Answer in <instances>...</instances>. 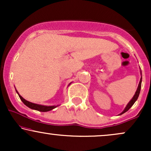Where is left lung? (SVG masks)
<instances>
[{
	"label": "left lung",
	"mask_w": 151,
	"mask_h": 151,
	"mask_svg": "<svg viewBox=\"0 0 151 151\" xmlns=\"http://www.w3.org/2000/svg\"><path fill=\"white\" fill-rule=\"evenodd\" d=\"M142 75V74H141ZM141 82H142V77L141 78V80H140V82H139V84H138V89H137L136 91V93H135V95L133 96V97L132 98V99L131 100V101H129V103L128 104L127 106H126V107L125 108V109H124V111H123V112L121 114H120V115H121V114H124L125 112L127 111L129 109L131 108V106L133 105V104L136 102V101L137 99H138V96H139V93H140V91H141Z\"/></svg>",
	"instance_id": "obj_1"
}]
</instances>
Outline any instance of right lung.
I'll return each instance as SVG.
<instances>
[{
    "instance_id": "add662e5",
    "label": "right lung",
    "mask_w": 151,
    "mask_h": 151,
    "mask_svg": "<svg viewBox=\"0 0 151 151\" xmlns=\"http://www.w3.org/2000/svg\"><path fill=\"white\" fill-rule=\"evenodd\" d=\"M18 93V91H17ZM19 97H20L21 101L23 102V104L27 106V107L29 108L32 109H35V110H37L39 111H42V112H46V111H49L50 110H52L53 109L56 108L58 106H42V105H40V104H33V103H31L30 101H27V100H25V99H23L20 96V94L18 93Z\"/></svg>"
}]
</instances>
